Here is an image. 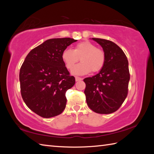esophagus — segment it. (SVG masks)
Masks as SVG:
<instances>
[{"mask_svg":"<svg viewBox=\"0 0 154 154\" xmlns=\"http://www.w3.org/2000/svg\"><path fill=\"white\" fill-rule=\"evenodd\" d=\"M82 79H83L82 78H81V77H75V81H76V82H79V81H82Z\"/></svg>","mask_w":154,"mask_h":154,"instance_id":"1","label":"esophagus"}]
</instances>
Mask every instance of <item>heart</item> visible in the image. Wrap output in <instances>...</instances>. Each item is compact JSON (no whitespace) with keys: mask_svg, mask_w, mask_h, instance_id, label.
<instances>
[{"mask_svg":"<svg viewBox=\"0 0 154 154\" xmlns=\"http://www.w3.org/2000/svg\"><path fill=\"white\" fill-rule=\"evenodd\" d=\"M82 62L75 68L79 58ZM62 59L68 69L71 70L73 75H85L101 70L105 62V54L101 49L96 48L94 44L90 41H83L78 43L73 50L66 49L62 54Z\"/></svg>","mask_w":154,"mask_h":154,"instance_id":"heart-1","label":"heart"}]
</instances>
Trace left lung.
Instances as JSON below:
<instances>
[{
  "instance_id": "left-lung-1",
  "label": "left lung",
  "mask_w": 154,
  "mask_h": 154,
  "mask_svg": "<svg viewBox=\"0 0 154 154\" xmlns=\"http://www.w3.org/2000/svg\"><path fill=\"white\" fill-rule=\"evenodd\" d=\"M105 54V62L98 74L83 79L86 87V102L93 111L109 114L116 111L128 94L130 73L124 52L116 43L103 38H92Z\"/></svg>"
}]
</instances>
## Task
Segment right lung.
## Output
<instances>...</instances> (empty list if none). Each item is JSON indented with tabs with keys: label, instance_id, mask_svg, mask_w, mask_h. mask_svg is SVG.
<instances>
[{
	"label": "right lung",
	"instance_id": "right-lung-1",
	"mask_svg": "<svg viewBox=\"0 0 154 154\" xmlns=\"http://www.w3.org/2000/svg\"><path fill=\"white\" fill-rule=\"evenodd\" d=\"M71 38L48 39L32 49L20 71L21 94L27 106L43 118L58 116L66 107L65 93L75 83L62 59Z\"/></svg>",
	"mask_w": 154,
	"mask_h": 154
}]
</instances>
